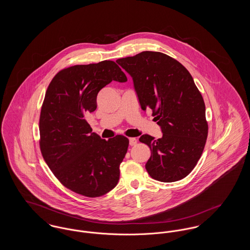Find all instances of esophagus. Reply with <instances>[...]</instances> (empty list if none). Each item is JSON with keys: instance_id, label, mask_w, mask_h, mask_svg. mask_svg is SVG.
<instances>
[{"instance_id": "obj_1", "label": "esophagus", "mask_w": 250, "mask_h": 250, "mask_svg": "<svg viewBox=\"0 0 250 250\" xmlns=\"http://www.w3.org/2000/svg\"><path fill=\"white\" fill-rule=\"evenodd\" d=\"M137 142H138V141H137L136 138H129V144H130L131 146L136 145Z\"/></svg>"}]
</instances>
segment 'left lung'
Instances as JSON below:
<instances>
[{
	"label": "left lung",
	"instance_id": "1",
	"mask_svg": "<svg viewBox=\"0 0 250 250\" xmlns=\"http://www.w3.org/2000/svg\"><path fill=\"white\" fill-rule=\"evenodd\" d=\"M116 62L132 77L141 107L153 111L163 133L157 140L146 134L140 138L151 150L147 172L165 183L185 178L201 158L208 135L205 104L190 73L156 51Z\"/></svg>",
	"mask_w": 250,
	"mask_h": 250
}]
</instances>
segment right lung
Returning <instances> with one entry per match:
<instances>
[{"instance_id": "1", "label": "right lung", "mask_w": 250, "mask_h": 250, "mask_svg": "<svg viewBox=\"0 0 250 250\" xmlns=\"http://www.w3.org/2000/svg\"><path fill=\"white\" fill-rule=\"evenodd\" d=\"M112 81H127L113 61L64 68L50 82L41 107L39 144L44 160L62 185L89 198L116 187L129 144L123 135L102 140L85 119L96 109L98 92Z\"/></svg>"}]
</instances>
